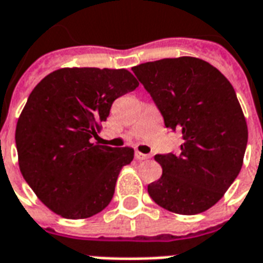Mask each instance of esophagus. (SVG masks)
<instances>
[{
    "mask_svg": "<svg viewBox=\"0 0 263 263\" xmlns=\"http://www.w3.org/2000/svg\"><path fill=\"white\" fill-rule=\"evenodd\" d=\"M134 156H136V159H138V160H145V159H149L151 158V155L141 154V152H138V151H136V152H134Z\"/></svg>",
    "mask_w": 263,
    "mask_h": 263,
    "instance_id": "obj_1",
    "label": "esophagus"
}]
</instances>
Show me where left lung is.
<instances>
[{"label":"left lung","instance_id":"obj_1","mask_svg":"<svg viewBox=\"0 0 263 263\" xmlns=\"http://www.w3.org/2000/svg\"><path fill=\"white\" fill-rule=\"evenodd\" d=\"M132 70L164 126L182 134L178 154L155 155L163 173L148 185V193L176 214L203 213L223 196L243 166L248 130L235 89L210 63L188 56Z\"/></svg>","mask_w":263,"mask_h":263}]
</instances>
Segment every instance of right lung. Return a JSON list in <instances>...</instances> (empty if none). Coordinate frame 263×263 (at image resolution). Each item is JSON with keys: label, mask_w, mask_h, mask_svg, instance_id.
Listing matches in <instances>:
<instances>
[{"label": "right lung", "mask_w": 263, "mask_h": 263, "mask_svg": "<svg viewBox=\"0 0 263 263\" xmlns=\"http://www.w3.org/2000/svg\"><path fill=\"white\" fill-rule=\"evenodd\" d=\"M137 86L123 68H60L28 96L16 125L19 167L53 213L89 218L112 200L119 172L134 151L100 145L93 138L114 101Z\"/></svg>", "instance_id": "right-lung-1"}]
</instances>
